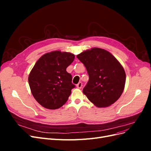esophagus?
Wrapping results in <instances>:
<instances>
[{"label":"esophagus","instance_id":"34e87169","mask_svg":"<svg viewBox=\"0 0 151 151\" xmlns=\"http://www.w3.org/2000/svg\"><path fill=\"white\" fill-rule=\"evenodd\" d=\"M76 86H77V88H78V89H81L82 86H83V84H82V83H81V82H80V83H79L78 84H77Z\"/></svg>","mask_w":151,"mask_h":151}]
</instances>
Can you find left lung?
I'll return each mask as SVG.
<instances>
[{
    "mask_svg": "<svg viewBox=\"0 0 151 151\" xmlns=\"http://www.w3.org/2000/svg\"><path fill=\"white\" fill-rule=\"evenodd\" d=\"M88 71L89 79L83 93L98 108L108 107L119 99L124 90V68L111 53L93 48L77 55Z\"/></svg>",
    "mask_w": 151,
    "mask_h": 151,
    "instance_id": "left-lung-1",
    "label": "left lung"
}]
</instances>
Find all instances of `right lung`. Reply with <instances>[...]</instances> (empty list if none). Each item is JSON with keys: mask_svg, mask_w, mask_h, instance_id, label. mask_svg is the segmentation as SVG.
<instances>
[{"mask_svg": "<svg viewBox=\"0 0 151 151\" xmlns=\"http://www.w3.org/2000/svg\"><path fill=\"white\" fill-rule=\"evenodd\" d=\"M74 58L69 52L53 51L44 54L32 68L28 77L31 93L44 108L55 109L67 102L76 86L66 68Z\"/></svg>", "mask_w": 151, "mask_h": 151, "instance_id": "right-lung-1", "label": "right lung"}]
</instances>
